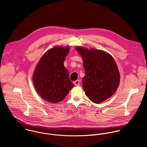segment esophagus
Listing matches in <instances>:
<instances>
[{"mask_svg":"<svg viewBox=\"0 0 147 147\" xmlns=\"http://www.w3.org/2000/svg\"><path fill=\"white\" fill-rule=\"evenodd\" d=\"M74 84L76 86H79L80 85V80H77L74 82Z\"/></svg>","mask_w":147,"mask_h":147,"instance_id":"34e87169","label":"esophagus"}]
</instances>
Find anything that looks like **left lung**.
<instances>
[{"label":"left lung","instance_id":"1","mask_svg":"<svg viewBox=\"0 0 147 147\" xmlns=\"http://www.w3.org/2000/svg\"><path fill=\"white\" fill-rule=\"evenodd\" d=\"M83 60L85 76L82 83L86 96L99 104L114 94L120 82V74L113 58L96 49L76 47Z\"/></svg>","mask_w":147,"mask_h":147}]
</instances>
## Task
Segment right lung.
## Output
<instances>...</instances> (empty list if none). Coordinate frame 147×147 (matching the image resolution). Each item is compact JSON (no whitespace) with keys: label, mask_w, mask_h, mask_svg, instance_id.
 Wrapping results in <instances>:
<instances>
[{"label":"right lung","mask_w":147,"mask_h":147,"mask_svg":"<svg viewBox=\"0 0 147 147\" xmlns=\"http://www.w3.org/2000/svg\"><path fill=\"white\" fill-rule=\"evenodd\" d=\"M69 51V47L59 46L49 50L35 69L34 86L41 97L48 102H61L74 86L69 79L68 71L64 66Z\"/></svg>","instance_id":"right-lung-1"}]
</instances>
